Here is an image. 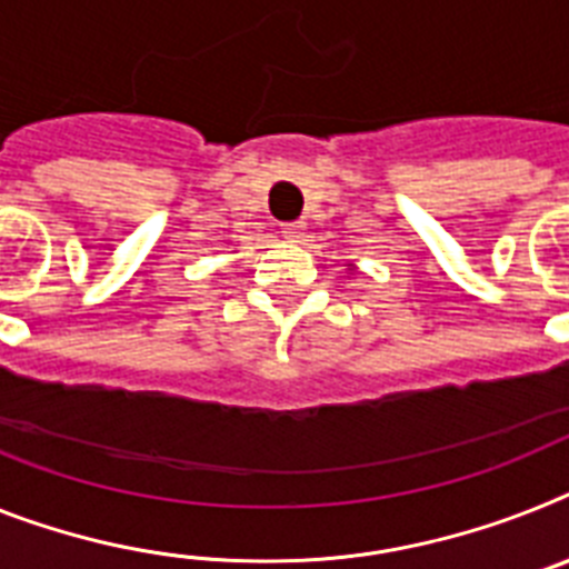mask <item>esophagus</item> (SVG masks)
Returning <instances> with one entry per match:
<instances>
[{
	"label": "esophagus",
	"mask_w": 569,
	"mask_h": 569,
	"mask_svg": "<svg viewBox=\"0 0 569 569\" xmlns=\"http://www.w3.org/2000/svg\"><path fill=\"white\" fill-rule=\"evenodd\" d=\"M303 233H307V226H303V222H286L283 226V237L289 242H300L303 240Z\"/></svg>",
	"instance_id": "1"
}]
</instances>
